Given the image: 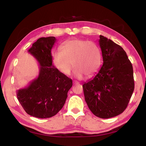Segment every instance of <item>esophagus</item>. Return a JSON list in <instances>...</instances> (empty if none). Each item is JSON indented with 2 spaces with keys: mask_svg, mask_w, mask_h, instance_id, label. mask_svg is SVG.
<instances>
[{
  "mask_svg": "<svg viewBox=\"0 0 146 146\" xmlns=\"http://www.w3.org/2000/svg\"><path fill=\"white\" fill-rule=\"evenodd\" d=\"M73 84H78L79 82H77V81H73Z\"/></svg>",
  "mask_w": 146,
  "mask_h": 146,
  "instance_id": "esophagus-1",
  "label": "esophagus"
}]
</instances>
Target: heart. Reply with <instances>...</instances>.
<instances>
[{"label":"heart","mask_w":146,"mask_h":146,"mask_svg":"<svg viewBox=\"0 0 146 146\" xmlns=\"http://www.w3.org/2000/svg\"><path fill=\"white\" fill-rule=\"evenodd\" d=\"M60 50L52 53V61L56 69L64 75L70 73L75 67L74 75L77 79L86 76L92 77L102 65V54L99 46L93 42L73 38L61 44Z\"/></svg>","instance_id":"obj_1"}]
</instances>
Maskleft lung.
<instances>
[{
  "instance_id": "1",
  "label": "left lung",
  "mask_w": 146,
  "mask_h": 146,
  "mask_svg": "<svg viewBox=\"0 0 146 146\" xmlns=\"http://www.w3.org/2000/svg\"><path fill=\"white\" fill-rule=\"evenodd\" d=\"M99 37L103 65L82 87L90 111L108 119L121 114L127 107L134 89L133 68L121 46L103 35Z\"/></svg>"
}]
</instances>
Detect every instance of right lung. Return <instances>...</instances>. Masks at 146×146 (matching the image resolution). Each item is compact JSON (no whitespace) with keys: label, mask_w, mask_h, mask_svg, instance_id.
<instances>
[{"label":"right lung","mask_w":146,"mask_h":146,"mask_svg":"<svg viewBox=\"0 0 146 146\" xmlns=\"http://www.w3.org/2000/svg\"><path fill=\"white\" fill-rule=\"evenodd\" d=\"M56 41L54 37L39 38L28 50L39 64V74L27 87L17 90V97L25 111L33 117L49 118L57 114L72 86V79L52 65L51 49Z\"/></svg>","instance_id":"obj_1"}]
</instances>
